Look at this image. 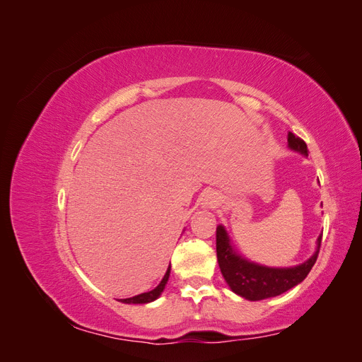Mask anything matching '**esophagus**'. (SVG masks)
<instances>
[{
	"mask_svg": "<svg viewBox=\"0 0 362 362\" xmlns=\"http://www.w3.org/2000/svg\"><path fill=\"white\" fill-rule=\"evenodd\" d=\"M205 202V205L206 206H210V208H214L217 204H218V198H217V196L213 193V194H206L205 196V199H204Z\"/></svg>",
	"mask_w": 362,
	"mask_h": 362,
	"instance_id": "34e87169",
	"label": "esophagus"
}]
</instances>
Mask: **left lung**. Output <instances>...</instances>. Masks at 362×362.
Returning <instances> with one entry per match:
<instances>
[{"mask_svg":"<svg viewBox=\"0 0 362 362\" xmlns=\"http://www.w3.org/2000/svg\"><path fill=\"white\" fill-rule=\"evenodd\" d=\"M287 140L290 149L300 152L303 156H308V148H306V144L300 137L288 133ZM320 243L322 235L317 238V249L314 255L299 266L267 267L240 257L231 246V243H229V237L225 228L218 225L216 229V250L218 267H221V272L229 288L247 300H262L267 298H275V296L286 293L300 284L308 276L310 270L315 264L317 257H319Z\"/></svg>","mask_w":362,"mask_h":362,"instance_id":"1","label":"left lung"}]
</instances>
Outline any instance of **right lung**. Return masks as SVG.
<instances>
[{"mask_svg":"<svg viewBox=\"0 0 362 362\" xmlns=\"http://www.w3.org/2000/svg\"><path fill=\"white\" fill-rule=\"evenodd\" d=\"M169 275H170V266H169L168 270H166V275L163 276L161 282L158 284V286H157L154 290L146 291V293H141V294H137V296H134V298L119 299V300L124 302V303H149V302H152V300L158 299L160 294L163 293L164 287H166V284H168V281H169Z\"/></svg>","mask_w":362,"mask_h":362,"instance_id":"1","label":"right lung"}]
</instances>
